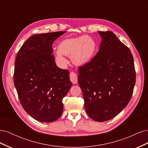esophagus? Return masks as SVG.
Segmentation results:
<instances>
[{
  "mask_svg": "<svg viewBox=\"0 0 148 148\" xmlns=\"http://www.w3.org/2000/svg\"><path fill=\"white\" fill-rule=\"evenodd\" d=\"M70 81L74 84H77L78 83V76L74 72H71L70 74Z\"/></svg>",
  "mask_w": 148,
  "mask_h": 148,
  "instance_id": "esophagus-1",
  "label": "esophagus"
}]
</instances>
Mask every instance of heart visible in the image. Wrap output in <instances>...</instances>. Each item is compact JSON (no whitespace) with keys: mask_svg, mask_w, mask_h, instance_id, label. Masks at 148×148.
Returning a JSON list of instances; mask_svg holds the SVG:
<instances>
[{"mask_svg":"<svg viewBox=\"0 0 148 148\" xmlns=\"http://www.w3.org/2000/svg\"><path fill=\"white\" fill-rule=\"evenodd\" d=\"M96 48L95 40L88 35L66 38L58 44L56 59L58 65L62 67L66 64L64 55L70 57L75 65L84 66L91 61L95 55Z\"/></svg>","mask_w":148,"mask_h":148,"instance_id":"heart-1","label":"heart"}]
</instances>
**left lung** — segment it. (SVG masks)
Masks as SVG:
<instances>
[{"label": "left lung", "instance_id": "left-lung-1", "mask_svg": "<svg viewBox=\"0 0 148 148\" xmlns=\"http://www.w3.org/2000/svg\"><path fill=\"white\" fill-rule=\"evenodd\" d=\"M99 51L78 68V83L88 116L105 122L117 115L131 99L136 82L133 57L129 48L110 31H98Z\"/></svg>", "mask_w": 148, "mask_h": 148}]
</instances>
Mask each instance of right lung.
<instances>
[{
	"instance_id": "obj_1",
	"label": "right lung",
	"mask_w": 148,
	"mask_h": 148,
	"mask_svg": "<svg viewBox=\"0 0 148 148\" xmlns=\"http://www.w3.org/2000/svg\"><path fill=\"white\" fill-rule=\"evenodd\" d=\"M66 31L34 34L21 47L15 62L13 82L21 104L31 117L52 122L63 112L62 99L72 83L69 71L55 63L52 43Z\"/></svg>"
}]
</instances>
